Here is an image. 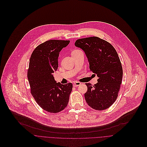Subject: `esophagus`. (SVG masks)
<instances>
[{
    "label": "esophagus",
    "instance_id": "1",
    "mask_svg": "<svg viewBox=\"0 0 147 147\" xmlns=\"http://www.w3.org/2000/svg\"><path fill=\"white\" fill-rule=\"evenodd\" d=\"M80 84H81V83H80L79 82H75L74 83L73 85H74V87H78V86H79Z\"/></svg>",
    "mask_w": 147,
    "mask_h": 147
}]
</instances>
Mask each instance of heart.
<instances>
[{
  "instance_id": "heart-1",
  "label": "heart",
  "mask_w": 147,
  "mask_h": 147,
  "mask_svg": "<svg viewBox=\"0 0 147 147\" xmlns=\"http://www.w3.org/2000/svg\"><path fill=\"white\" fill-rule=\"evenodd\" d=\"M80 51H81L79 50H74L72 51V54H76V53H79V52H80Z\"/></svg>"
}]
</instances>
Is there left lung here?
<instances>
[{"instance_id":"obj_1","label":"left lung","mask_w":147,"mask_h":147,"mask_svg":"<svg viewBox=\"0 0 147 147\" xmlns=\"http://www.w3.org/2000/svg\"><path fill=\"white\" fill-rule=\"evenodd\" d=\"M75 45L84 51L90 71L98 77L94 85L86 83V102L96 110L108 108L118 96L122 80V67L118 53L109 43L96 36L78 39Z\"/></svg>"}]
</instances>
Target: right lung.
Here are the masks:
<instances>
[{"instance_id": "add662e5", "label": "right lung", "mask_w": 147, "mask_h": 147, "mask_svg": "<svg viewBox=\"0 0 147 147\" xmlns=\"http://www.w3.org/2000/svg\"><path fill=\"white\" fill-rule=\"evenodd\" d=\"M69 40H50L37 46L32 53L28 79L32 96L38 104L50 113H57L67 107L72 84L57 83L53 73L58 67L60 51Z\"/></svg>"}]
</instances>
